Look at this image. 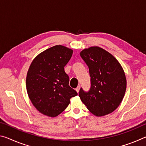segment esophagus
Wrapping results in <instances>:
<instances>
[{"mask_svg":"<svg viewBox=\"0 0 146 146\" xmlns=\"http://www.w3.org/2000/svg\"><path fill=\"white\" fill-rule=\"evenodd\" d=\"M80 85L78 86V87L76 88V91H77V93L79 92V90H80Z\"/></svg>","mask_w":146,"mask_h":146,"instance_id":"1","label":"esophagus"}]
</instances>
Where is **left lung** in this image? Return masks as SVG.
<instances>
[{
  "label": "left lung",
  "instance_id": "left-lung-1",
  "mask_svg": "<svg viewBox=\"0 0 146 146\" xmlns=\"http://www.w3.org/2000/svg\"><path fill=\"white\" fill-rule=\"evenodd\" d=\"M88 66L91 87L81 88L79 97L90 111L97 117L112 113L124 96L126 78L122 68L111 54L99 47H91L80 53Z\"/></svg>",
  "mask_w": 146,
  "mask_h": 146
}]
</instances>
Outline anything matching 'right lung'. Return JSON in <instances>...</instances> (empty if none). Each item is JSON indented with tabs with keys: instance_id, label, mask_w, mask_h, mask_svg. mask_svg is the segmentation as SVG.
Instances as JSON below:
<instances>
[{
	"instance_id": "obj_1",
	"label": "right lung",
	"mask_w": 146,
	"mask_h": 146,
	"mask_svg": "<svg viewBox=\"0 0 146 146\" xmlns=\"http://www.w3.org/2000/svg\"><path fill=\"white\" fill-rule=\"evenodd\" d=\"M73 50L56 45L46 49L31 64L26 77L29 99L39 112L55 117L64 111L70 98L78 95L69 86L70 78L64 67Z\"/></svg>"
}]
</instances>
